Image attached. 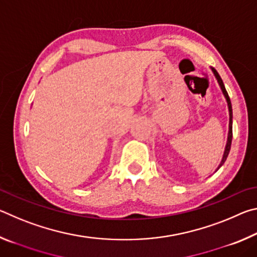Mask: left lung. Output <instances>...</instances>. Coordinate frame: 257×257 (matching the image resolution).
Here are the masks:
<instances>
[{
  "mask_svg": "<svg viewBox=\"0 0 257 257\" xmlns=\"http://www.w3.org/2000/svg\"><path fill=\"white\" fill-rule=\"evenodd\" d=\"M211 70L213 72V75H214L215 79L217 80V84H219L221 90H222V94L225 98V101H227L228 104V111H229V132H228V138H227V144H225L224 147V152H223V156H222V160H221V162L219 164V167H217L216 170H219V169L222 167L223 163L225 162V160H227L228 155H229V152H230V147H231V141H232V106H231V102H230V98H229V95L227 93V90H225V87L223 85V81L221 79V77L217 71L215 70L214 68L211 67Z\"/></svg>",
  "mask_w": 257,
  "mask_h": 257,
  "instance_id": "obj_1",
  "label": "left lung"
}]
</instances>
